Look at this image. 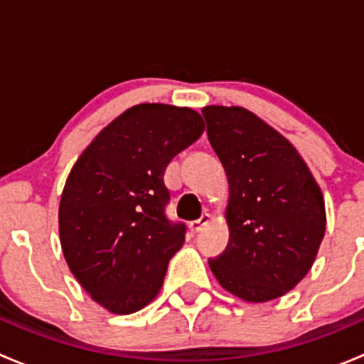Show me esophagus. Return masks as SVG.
Segmentation results:
<instances>
[{
    "mask_svg": "<svg viewBox=\"0 0 364 364\" xmlns=\"http://www.w3.org/2000/svg\"><path fill=\"white\" fill-rule=\"evenodd\" d=\"M211 220H213V216L205 213V215L200 216L199 220H193V222L190 223V229H192L193 232H200V230H203L208 223H211Z\"/></svg>",
    "mask_w": 364,
    "mask_h": 364,
    "instance_id": "1",
    "label": "esophagus"
}]
</instances>
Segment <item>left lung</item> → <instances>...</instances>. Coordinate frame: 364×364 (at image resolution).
<instances>
[{
  "instance_id": "obj_1",
  "label": "left lung",
  "mask_w": 364,
  "mask_h": 364,
  "mask_svg": "<svg viewBox=\"0 0 364 364\" xmlns=\"http://www.w3.org/2000/svg\"><path fill=\"white\" fill-rule=\"evenodd\" d=\"M203 114L229 179V245L209 267L243 301L277 299L315 262L326 232L321 186L294 146L253 112L208 105Z\"/></svg>"
}]
</instances>
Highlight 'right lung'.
Masks as SVG:
<instances>
[{"label":"right lung","mask_w":364,"mask_h":364,"mask_svg":"<svg viewBox=\"0 0 364 364\" xmlns=\"http://www.w3.org/2000/svg\"><path fill=\"white\" fill-rule=\"evenodd\" d=\"M203 132L193 109L139 104L112 119L73 164L58 213L61 248L77 282L111 314L151 303L185 243V225L165 215L164 174Z\"/></svg>","instance_id":"1"}]
</instances>
